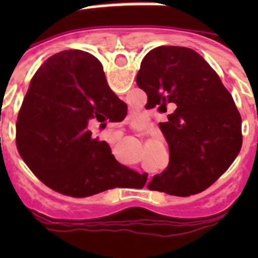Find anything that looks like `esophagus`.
I'll return each mask as SVG.
<instances>
[{"label":"esophagus","instance_id":"34e87169","mask_svg":"<svg viewBox=\"0 0 258 258\" xmlns=\"http://www.w3.org/2000/svg\"><path fill=\"white\" fill-rule=\"evenodd\" d=\"M109 134H111V137H113L115 140H118V138L121 137L122 132L121 131H111L109 132ZM142 173H145V172H142ZM145 175H147V174H145ZM147 178H149V177H147Z\"/></svg>","mask_w":258,"mask_h":258}]
</instances>
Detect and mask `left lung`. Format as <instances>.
Returning a JSON list of instances; mask_svg holds the SVG:
<instances>
[{
    "label": "left lung",
    "instance_id": "8db88e82",
    "mask_svg": "<svg viewBox=\"0 0 258 258\" xmlns=\"http://www.w3.org/2000/svg\"><path fill=\"white\" fill-rule=\"evenodd\" d=\"M147 94L146 108L168 112L160 122L169 164L150 190L188 197L209 187L231 165L241 147V117L216 71L192 49L159 46L147 52L137 75Z\"/></svg>",
    "mask_w": 258,
    "mask_h": 258
}]
</instances>
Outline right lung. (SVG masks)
I'll return each instance as SVG.
<instances>
[{
	"label": "right lung",
	"instance_id": "right-lung-1",
	"mask_svg": "<svg viewBox=\"0 0 258 258\" xmlns=\"http://www.w3.org/2000/svg\"><path fill=\"white\" fill-rule=\"evenodd\" d=\"M101 61L83 50L50 56L32 77L18 117V151L52 190L85 198L120 187L126 168L90 127L126 116Z\"/></svg>",
	"mask_w": 258,
	"mask_h": 258
}]
</instances>
